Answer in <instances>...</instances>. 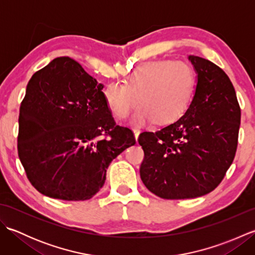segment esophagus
Returning <instances> with one entry per match:
<instances>
[{"instance_id": "esophagus-1", "label": "esophagus", "mask_w": 255, "mask_h": 255, "mask_svg": "<svg viewBox=\"0 0 255 255\" xmlns=\"http://www.w3.org/2000/svg\"><path fill=\"white\" fill-rule=\"evenodd\" d=\"M132 131H133V134H134V138H136V140H138V137L140 134V129L139 128H133Z\"/></svg>"}]
</instances>
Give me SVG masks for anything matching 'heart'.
<instances>
[{"label":"heart","mask_w":255,"mask_h":255,"mask_svg":"<svg viewBox=\"0 0 255 255\" xmlns=\"http://www.w3.org/2000/svg\"><path fill=\"white\" fill-rule=\"evenodd\" d=\"M196 73L184 61L158 59L139 64L129 73L124 84L107 83L103 97L113 116L126 118L137 105L133 115L138 124L155 121L159 125L171 124L180 118L192 100Z\"/></svg>","instance_id":"1"}]
</instances>
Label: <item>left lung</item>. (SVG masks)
Returning <instances> with one entry per match:
<instances>
[{"label": "left lung", "instance_id": "8db88e82", "mask_svg": "<svg viewBox=\"0 0 255 255\" xmlns=\"http://www.w3.org/2000/svg\"><path fill=\"white\" fill-rule=\"evenodd\" d=\"M197 73L191 105L176 122L155 132L140 133L144 152L140 177L164 199L203 196L217 187L235 159L241 110L223 69L189 56Z\"/></svg>", "mask_w": 255, "mask_h": 255}]
</instances>
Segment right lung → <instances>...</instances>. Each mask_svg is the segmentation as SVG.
Returning <instances> with one entry per match:
<instances>
[{"instance_id":"add662e5","label":"right lung","mask_w":255,"mask_h":255,"mask_svg":"<svg viewBox=\"0 0 255 255\" xmlns=\"http://www.w3.org/2000/svg\"><path fill=\"white\" fill-rule=\"evenodd\" d=\"M103 88L69 57L53 59L29 80L19 108L17 150L39 193L92 198L104 185L111 162L136 143L130 129L114 121Z\"/></svg>"}]
</instances>
